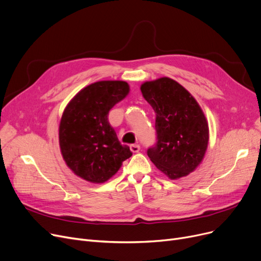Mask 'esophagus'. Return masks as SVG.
<instances>
[{"mask_svg":"<svg viewBox=\"0 0 261 261\" xmlns=\"http://www.w3.org/2000/svg\"><path fill=\"white\" fill-rule=\"evenodd\" d=\"M130 150H131V151H132L133 153H136V152L140 151L141 147H140V145L134 144V145H131V146H130Z\"/></svg>","mask_w":261,"mask_h":261,"instance_id":"34e87169","label":"esophagus"}]
</instances>
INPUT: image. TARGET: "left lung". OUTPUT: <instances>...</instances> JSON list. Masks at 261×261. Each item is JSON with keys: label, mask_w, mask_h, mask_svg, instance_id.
<instances>
[{"label": "left lung", "mask_w": 261, "mask_h": 261, "mask_svg": "<svg viewBox=\"0 0 261 261\" xmlns=\"http://www.w3.org/2000/svg\"><path fill=\"white\" fill-rule=\"evenodd\" d=\"M155 112L156 144L147 154L170 180L197 169L207 150L208 123L195 97L175 80L162 77L141 86Z\"/></svg>", "instance_id": "obj_1"}]
</instances>
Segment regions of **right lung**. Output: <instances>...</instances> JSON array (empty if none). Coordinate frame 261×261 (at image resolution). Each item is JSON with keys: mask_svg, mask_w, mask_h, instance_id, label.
Segmentation results:
<instances>
[{"mask_svg": "<svg viewBox=\"0 0 261 261\" xmlns=\"http://www.w3.org/2000/svg\"><path fill=\"white\" fill-rule=\"evenodd\" d=\"M130 92L126 81L102 80L80 90L65 107L59 125L62 158L77 176L107 182L132 155L108 120L109 111Z\"/></svg>", "mask_w": 261, "mask_h": 261, "instance_id": "right-lung-1", "label": "right lung"}]
</instances>
